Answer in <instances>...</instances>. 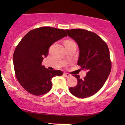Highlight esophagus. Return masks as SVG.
Masks as SVG:
<instances>
[{"label":"esophagus","mask_w":125,"mask_h":125,"mask_svg":"<svg viewBox=\"0 0 125 125\" xmlns=\"http://www.w3.org/2000/svg\"><path fill=\"white\" fill-rule=\"evenodd\" d=\"M64 76L65 77H71V75L69 74V73H64Z\"/></svg>","instance_id":"esophagus-1"}]
</instances>
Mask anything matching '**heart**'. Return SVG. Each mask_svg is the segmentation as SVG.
<instances>
[{"mask_svg":"<svg viewBox=\"0 0 125 125\" xmlns=\"http://www.w3.org/2000/svg\"><path fill=\"white\" fill-rule=\"evenodd\" d=\"M71 43H74V42H71V41H66V42H65V44H69Z\"/></svg>","mask_w":125,"mask_h":125,"instance_id":"heart-1","label":"heart"}]
</instances>
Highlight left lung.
<instances>
[{
  "mask_svg": "<svg viewBox=\"0 0 125 125\" xmlns=\"http://www.w3.org/2000/svg\"><path fill=\"white\" fill-rule=\"evenodd\" d=\"M65 31L78 45V65L86 71L83 79H81L78 75L73 76L78 83L76 86L69 88V91L78 98L92 96L103 86L110 73L112 64L109 48L94 32L83 29L66 30Z\"/></svg>",
  "mask_w": 125,
  "mask_h": 125,
  "instance_id": "left-lung-1",
  "label": "left lung"
}]
</instances>
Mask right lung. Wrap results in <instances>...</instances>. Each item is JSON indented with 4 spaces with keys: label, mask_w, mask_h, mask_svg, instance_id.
Instances as JSON below:
<instances>
[{
    "label": "right lung",
    "mask_w": 125,
    "mask_h": 125,
    "mask_svg": "<svg viewBox=\"0 0 125 125\" xmlns=\"http://www.w3.org/2000/svg\"><path fill=\"white\" fill-rule=\"evenodd\" d=\"M65 36L64 30L42 27L28 32L16 47L13 56L15 74L28 93L35 95L48 93L52 86V78L63 74L59 70H48L42 63L49 47Z\"/></svg>",
    "instance_id": "obj_1"
}]
</instances>
